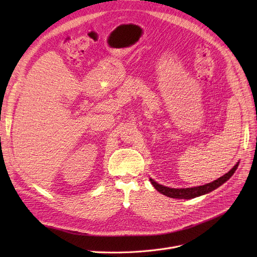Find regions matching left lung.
<instances>
[{
  "mask_svg": "<svg viewBox=\"0 0 257 257\" xmlns=\"http://www.w3.org/2000/svg\"><path fill=\"white\" fill-rule=\"evenodd\" d=\"M239 165V163L232 167L227 174H225L224 176L220 177L216 180L204 184V185H199V186H194V188H186V189H173V188H167V186H164L162 184H159L158 182H155L153 179H150V181L152 185L157 189L160 193H162L163 195L172 197V198H178V199H191V198H195L200 195H205V194H208L210 192H212L213 190L217 189L219 186H221L224 182H226L228 179L234 175L236 172V169Z\"/></svg>",
  "mask_w": 257,
  "mask_h": 257,
  "instance_id": "8db88e82",
  "label": "left lung"
}]
</instances>
